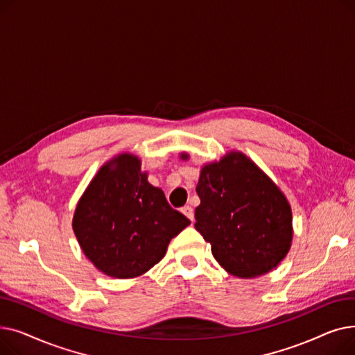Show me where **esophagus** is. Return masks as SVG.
<instances>
[{
    "instance_id": "obj_1",
    "label": "esophagus",
    "mask_w": 355,
    "mask_h": 355,
    "mask_svg": "<svg viewBox=\"0 0 355 355\" xmlns=\"http://www.w3.org/2000/svg\"><path fill=\"white\" fill-rule=\"evenodd\" d=\"M181 211H182V214H184L185 217L191 220V223L194 221V210H193V207H190V206H185Z\"/></svg>"
}]
</instances>
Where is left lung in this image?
<instances>
[{"label":"left lung","instance_id":"8db88e82","mask_svg":"<svg viewBox=\"0 0 355 355\" xmlns=\"http://www.w3.org/2000/svg\"><path fill=\"white\" fill-rule=\"evenodd\" d=\"M180 158L187 161L189 153ZM196 229L230 275L253 279L286 257L293 239L292 209L272 178L240 151L201 166Z\"/></svg>","mask_w":355,"mask_h":355}]
</instances>
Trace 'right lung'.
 <instances>
[{"label":"right lung","instance_id":"add662e5","mask_svg":"<svg viewBox=\"0 0 355 355\" xmlns=\"http://www.w3.org/2000/svg\"><path fill=\"white\" fill-rule=\"evenodd\" d=\"M190 220L168 204L148 181L138 155L106 161L78 201L71 227L85 256L116 279L146 273L165 256L171 239Z\"/></svg>","mask_w":355,"mask_h":355}]
</instances>
